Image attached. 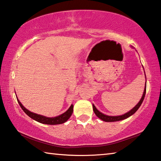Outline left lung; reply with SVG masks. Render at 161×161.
Here are the masks:
<instances>
[{
  "mask_svg": "<svg viewBox=\"0 0 161 161\" xmlns=\"http://www.w3.org/2000/svg\"><path fill=\"white\" fill-rule=\"evenodd\" d=\"M146 83H147V78H146ZM146 91H147V84H146V86L144 87V93H143L141 100H140L139 103L136 105L135 107H134L132 109L129 111V112L124 114V115H119V116H108V115H104V114L101 113L100 111H98L97 109H96V108L95 107L94 105L93 104V112H94L96 115L97 116L98 118H100L101 119H102V120H103L105 122H116V121L122 120V119H126L127 118H129V117H130L131 115H132L133 114L139 109V108L141 106L143 101H144V98L145 97V94H146Z\"/></svg>",
  "mask_w": 161,
  "mask_h": 161,
  "instance_id": "8db88e82",
  "label": "left lung"
}]
</instances>
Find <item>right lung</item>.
<instances>
[{"label": "right lung", "instance_id": "1", "mask_svg": "<svg viewBox=\"0 0 161 161\" xmlns=\"http://www.w3.org/2000/svg\"><path fill=\"white\" fill-rule=\"evenodd\" d=\"M17 99V101H18V103L21 107V108L24 110V112L27 114V115L30 117L31 118H32L34 120H36L37 122H40V123H43V124H46V125H58V124H63L64 122H65L68 119L70 118V116L72 115V114L73 113V105L72 104L70 107L69 108V109L63 113L62 115H60L59 116L55 117V118H47V117H45L43 115H38V114L30 112V110H28L27 109H26L25 108L22 106V104L20 103L19 101Z\"/></svg>", "mask_w": 161, "mask_h": 161}]
</instances>
